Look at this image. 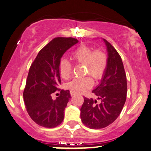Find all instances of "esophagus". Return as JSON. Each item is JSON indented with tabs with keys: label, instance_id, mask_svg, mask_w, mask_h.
<instances>
[{
	"label": "esophagus",
	"instance_id": "obj_1",
	"mask_svg": "<svg viewBox=\"0 0 151 151\" xmlns=\"http://www.w3.org/2000/svg\"><path fill=\"white\" fill-rule=\"evenodd\" d=\"M77 93L75 92V91H70V95H71V96H73L74 95H77Z\"/></svg>",
	"mask_w": 151,
	"mask_h": 151
}]
</instances>
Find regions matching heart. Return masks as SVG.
<instances>
[{
  "instance_id": "1",
  "label": "heart",
  "mask_w": 151,
  "mask_h": 151,
  "mask_svg": "<svg viewBox=\"0 0 151 151\" xmlns=\"http://www.w3.org/2000/svg\"><path fill=\"white\" fill-rule=\"evenodd\" d=\"M72 59L77 63L86 67V73L91 74L95 79H100L107 66V56L101 49L93 51V48L83 45L72 54ZM59 72L63 79H68L72 74V66L68 60L63 59L59 63ZM93 79L90 77L76 78L67 83L68 88L76 92H83L93 86Z\"/></svg>"
}]
</instances>
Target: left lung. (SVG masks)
Masks as SVG:
<instances>
[{
    "label": "left lung",
    "mask_w": 151,
    "mask_h": 151,
    "mask_svg": "<svg viewBox=\"0 0 151 151\" xmlns=\"http://www.w3.org/2000/svg\"><path fill=\"white\" fill-rule=\"evenodd\" d=\"M107 50V66L100 83L93 91L100 104L84 98L81 119L91 129H101L114 123L123 109L127 97V79L122 59L111 44L103 39Z\"/></svg>",
    "instance_id": "obj_1"
}]
</instances>
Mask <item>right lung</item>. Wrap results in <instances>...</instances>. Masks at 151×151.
<instances>
[{"label": "right lung", "mask_w": 151, "mask_h": 151, "mask_svg": "<svg viewBox=\"0 0 151 151\" xmlns=\"http://www.w3.org/2000/svg\"><path fill=\"white\" fill-rule=\"evenodd\" d=\"M78 42L72 37L54 38L40 51L31 64L23 96L28 115L40 126L52 128L63 121L71 95L68 90L58 88L61 83L59 63L65 51ZM57 90L61 94L53 100L51 95Z\"/></svg>", "instance_id": "1"}]
</instances>
